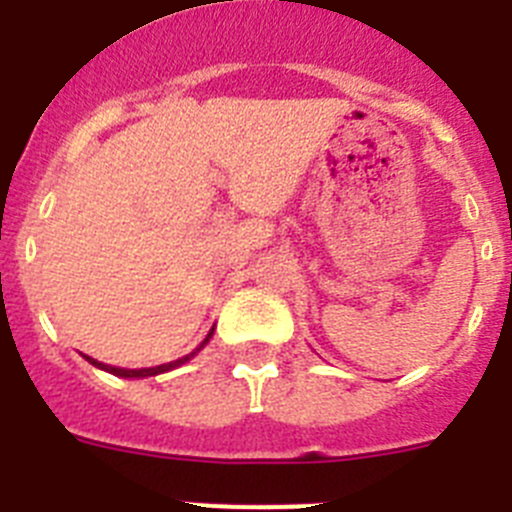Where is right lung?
I'll return each mask as SVG.
<instances>
[{
    "label": "right lung",
    "mask_w": 512,
    "mask_h": 512,
    "mask_svg": "<svg viewBox=\"0 0 512 512\" xmlns=\"http://www.w3.org/2000/svg\"><path fill=\"white\" fill-rule=\"evenodd\" d=\"M212 338V330L210 333H207V338L205 341L200 343V348L205 346L207 341H210ZM200 348H197V351H200ZM197 351H192V354H187L184 356V359H176V361H171V364H161V366H151V369H120V366H110V364H102V361H94L92 356H87V361L89 364H94V366H99V369H104V372H110V374H115V377H125V379H140V377H156V374H164V372H171V369H176V366H182V364H187L189 359H192L194 354H197Z\"/></svg>",
    "instance_id": "1"
}]
</instances>
